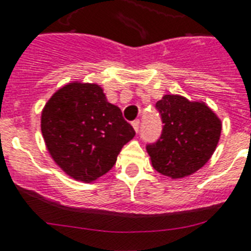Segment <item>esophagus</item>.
<instances>
[{"label": "esophagus", "mask_w": 251, "mask_h": 251, "mask_svg": "<svg viewBox=\"0 0 251 251\" xmlns=\"http://www.w3.org/2000/svg\"><path fill=\"white\" fill-rule=\"evenodd\" d=\"M132 127H133V129H135L136 132H138V129H140V120H135V122H132Z\"/></svg>", "instance_id": "1"}]
</instances>
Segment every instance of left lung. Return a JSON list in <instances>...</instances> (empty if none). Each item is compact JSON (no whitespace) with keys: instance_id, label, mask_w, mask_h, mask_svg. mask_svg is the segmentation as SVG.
Wrapping results in <instances>:
<instances>
[{"instance_id":"left-lung-1","label":"left lung","mask_w":251,"mask_h":251,"mask_svg":"<svg viewBox=\"0 0 251 251\" xmlns=\"http://www.w3.org/2000/svg\"><path fill=\"white\" fill-rule=\"evenodd\" d=\"M155 107L164 124L159 140L146 146L159 174L182 179L198 171L216 149L222 122L205 102L166 94Z\"/></svg>"}]
</instances>
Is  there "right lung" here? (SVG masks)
<instances>
[{"instance_id":"obj_1","label":"right lung","mask_w":251,"mask_h":251,"mask_svg":"<svg viewBox=\"0 0 251 251\" xmlns=\"http://www.w3.org/2000/svg\"><path fill=\"white\" fill-rule=\"evenodd\" d=\"M41 132L54 162L84 182L110 171L122 148L136 135L100 85L79 81L58 89L46 102Z\"/></svg>"}]
</instances>
